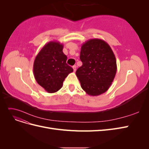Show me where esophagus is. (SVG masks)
I'll return each instance as SVG.
<instances>
[{"label":"esophagus","instance_id":"1","mask_svg":"<svg viewBox=\"0 0 149 149\" xmlns=\"http://www.w3.org/2000/svg\"><path fill=\"white\" fill-rule=\"evenodd\" d=\"M73 71H74V72H75L76 71V66H73Z\"/></svg>","mask_w":149,"mask_h":149}]
</instances>
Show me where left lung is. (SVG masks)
I'll use <instances>...</instances> for the list:
<instances>
[{"label":"left lung","mask_w":149,"mask_h":149,"mask_svg":"<svg viewBox=\"0 0 149 149\" xmlns=\"http://www.w3.org/2000/svg\"><path fill=\"white\" fill-rule=\"evenodd\" d=\"M83 65L76 74L88 95L96 96L109 88L117 71L116 59L109 44L98 38L84 43L80 52Z\"/></svg>","instance_id":"obj_1"}]
</instances>
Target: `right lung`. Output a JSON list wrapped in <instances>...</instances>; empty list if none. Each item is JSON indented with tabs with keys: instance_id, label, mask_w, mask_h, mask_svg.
Returning <instances> with one entry per match:
<instances>
[{
	"instance_id": "add662e5",
	"label": "right lung",
	"mask_w": 149,
	"mask_h": 149,
	"mask_svg": "<svg viewBox=\"0 0 149 149\" xmlns=\"http://www.w3.org/2000/svg\"><path fill=\"white\" fill-rule=\"evenodd\" d=\"M63 45L52 41L45 45L33 63V75L46 91L53 93L63 86L65 79L73 69L66 64L67 56L63 52Z\"/></svg>"
}]
</instances>
